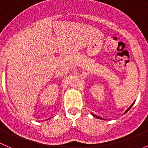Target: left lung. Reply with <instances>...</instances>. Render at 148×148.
<instances>
[{"label":"left lung","instance_id":"obj_1","mask_svg":"<svg viewBox=\"0 0 148 148\" xmlns=\"http://www.w3.org/2000/svg\"><path fill=\"white\" fill-rule=\"evenodd\" d=\"M133 104H134V103H133ZM133 104H132V105H131V106H130V107H129V108H128V109H127V110H126V112H125V113H126V112H128V111H129V110H130V108H132V105H133ZM91 115H93V116H94V117L97 118V119H102V118L99 117V116H97V115H94V114H92V113H91Z\"/></svg>","mask_w":148,"mask_h":148}]
</instances>
